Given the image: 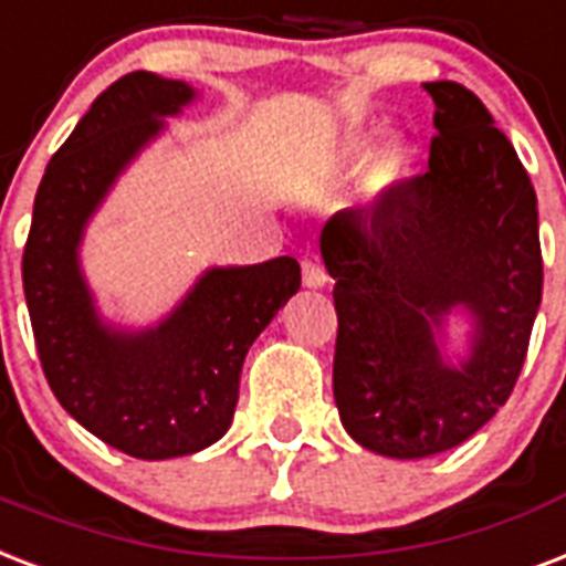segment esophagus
Instances as JSON below:
<instances>
[{
    "instance_id": "1",
    "label": "esophagus",
    "mask_w": 566,
    "mask_h": 566,
    "mask_svg": "<svg viewBox=\"0 0 566 566\" xmlns=\"http://www.w3.org/2000/svg\"><path fill=\"white\" fill-rule=\"evenodd\" d=\"M301 280H304L306 289H322L327 283V271L315 256H304L301 260Z\"/></svg>"
}]
</instances>
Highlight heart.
Here are the masks:
<instances>
[{
  "instance_id": "b5f03b06",
  "label": "heart",
  "mask_w": 566,
  "mask_h": 566,
  "mask_svg": "<svg viewBox=\"0 0 566 566\" xmlns=\"http://www.w3.org/2000/svg\"><path fill=\"white\" fill-rule=\"evenodd\" d=\"M366 153H369V142H363V138H360V142L352 144L354 159H363ZM407 159H410V156H407L405 144H398V142L387 144V147H384V150H380L378 156L371 159V168H369L371 188L392 186V182H396V179L405 174Z\"/></svg>"
}]
</instances>
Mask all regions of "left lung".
<instances>
[{
	"label": "left lung",
	"instance_id": "8db88e82",
	"mask_svg": "<svg viewBox=\"0 0 566 566\" xmlns=\"http://www.w3.org/2000/svg\"><path fill=\"white\" fill-rule=\"evenodd\" d=\"M422 87L437 126L428 170L322 230L339 318L333 396L345 431L387 458L454 449L493 419L523 371L543 289L523 161L470 87ZM454 305L480 324L461 370L432 339Z\"/></svg>",
	"mask_w": 566,
	"mask_h": 566
}]
</instances>
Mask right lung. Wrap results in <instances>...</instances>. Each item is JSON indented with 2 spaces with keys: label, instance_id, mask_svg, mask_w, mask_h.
I'll return each instance as SVG.
<instances>
[{
  "label": "right lung",
  "instance_id": "right-lung-1",
  "mask_svg": "<svg viewBox=\"0 0 566 566\" xmlns=\"http://www.w3.org/2000/svg\"><path fill=\"white\" fill-rule=\"evenodd\" d=\"M186 82L144 70L96 96L46 165L23 251V289L50 389L108 446L161 461L191 454L233 422L253 339L301 289L292 256L209 271L156 331L126 336L96 322L76 244L124 165L191 99Z\"/></svg>",
  "mask_w": 566,
  "mask_h": 566
}]
</instances>
